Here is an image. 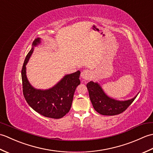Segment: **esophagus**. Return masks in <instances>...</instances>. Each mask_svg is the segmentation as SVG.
<instances>
[{"instance_id":"1","label":"esophagus","mask_w":153,"mask_h":153,"mask_svg":"<svg viewBox=\"0 0 153 153\" xmlns=\"http://www.w3.org/2000/svg\"><path fill=\"white\" fill-rule=\"evenodd\" d=\"M81 77L84 80H89L91 78V72L88 70H84L81 74Z\"/></svg>"}]
</instances>
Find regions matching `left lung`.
<instances>
[{"instance_id":"obj_1","label":"left lung","mask_w":153,"mask_h":153,"mask_svg":"<svg viewBox=\"0 0 153 153\" xmlns=\"http://www.w3.org/2000/svg\"><path fill=\"white\" fill-rule=\"evenodd\" d=\"M87 87L93 108L102 115L114 116L122 113L137 97L135 96L130 100L119 101L107 96L97 83L90 82L87 84Z\"/></svg>"}]
</instances>
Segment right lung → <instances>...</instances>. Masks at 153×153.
<instances>
[{"mask_svg": "<svg viewBox=\"0 0 153 153\" xmlns=\"http://www.w3.org/2000/svg\"><path fill=\"white\" fill-rule=\"evenodd\" d=\"M40 38L35 39L33 47L27 54L22 69L23 94L28 105L35 111L48 118L59 119L70 111L74 94L80 84V71L66 75L53 88L47 90L36 89L29 83L25 66L33 51L34 46L40 43Z\"/></svg>", "mask_w": 153, "mask_h": 153, "instance_id": "right-lung-1", "label": "right lung"}]
</instances>
